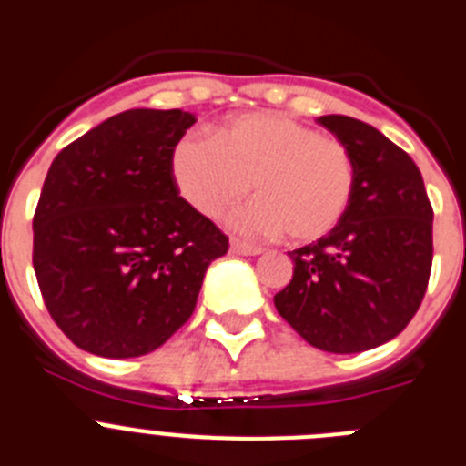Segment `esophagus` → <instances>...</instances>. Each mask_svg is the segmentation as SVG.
Instances as JSON below:
<instances>
[{
	"label": "esophagus",
	"instance_id": "34e87169",
	"mask_svg": "<svg viewBox=\"0 0 466 466\" xmlns=\"http://www.w3.org/2000/svg\"><path fill=\"white\" fill-rule=\"evenodd\" d=\"M230 252L240 254V257H257V254H261L263 249L261 247L247 245V242H242V240H230Z\"/></svg>",
	"mask_w": 466,
	"mask_h": 466
}]
</instances>
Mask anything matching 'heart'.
<instances>
[{"label": "heart", "instance_id": "b5f03b06", "mask_svg": "<svg viewBox=\"0 0 466 466\" xmlns=\"http://www.w3.org/2000/svg\"><path fill=\"white\" fill-rule=\"evenodd\" d=\"M172 175L179 193L205 217L240 203L254 182L257 203L230 217L252 238L287 233L312 242L331 233L352 203L357 166L340 139L282 114L233 116L217 137L191 133L175 147Z\"/></svg>", "mask_w": 466, "mask_h": 466}]
</instances>
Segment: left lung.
Masks as SVG:
<instances>
[{
	"label": "left lung",
	"instance_id": "obj_1",
	"mask_svg": "<svg viewBox=\"0 0 466 466\" xmlns=\"http://www.w3.org/2000/svg\"><path fill=\"white\" fill-rule=\"evenodd\" d=\"M355 156L357 182L340 224L289 252L294 278L275 308L312 348L355 355L392 340L418 312L431 270V212L409 154L357 118H317Z\"/></svg>",
	"mask_w": 466,
	"mask_h": 466
}]
</instances>
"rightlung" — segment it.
I'll list each match as a JSON object with an SVG mask.
<instances>
[{"label":"right lung","mask_w":466,"mask_h":466,"mask_svg":"<svg viewBox=\"0 0 466 466\" xmlns=\"http://www.w3.org/2000/svg\"><path fill=\"white\" fill-rule=\"evenodd\" d=\"M182 109H127L65 147L35 212V263L53 322L109 360L154 352L193 315L228 238L179 196Z\"/></svg>","instance_id":"right-lung-1"}]
</instances>
